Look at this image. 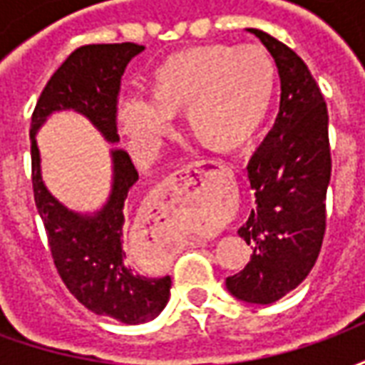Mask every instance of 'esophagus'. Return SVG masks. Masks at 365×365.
Masks as SVG:
<instances>
[{"label": "esophagus", "instance_id": "34e87169", "mask_svg": "<svg viewBox=\"0 0 365 365\" xmlns=\"http://www.w3.org/2000/svg\"><path fill=\"white\" fill-rule=\"evenodd\" d=\"M217 168H222L221 164H215V162H195V164H191V166H187L185 170H182V180H187L190 175H193L195 180H203V178H207L209 174H213V172H217ZM191 178V180H193Z\"/></svg>", "mask_w": 365, "mask_h": 365}]
</instances>
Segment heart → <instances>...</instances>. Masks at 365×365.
<instances>
[{"mask_svg": "<svg viewBox=\"0 0 365 365\" xmlns=\"http://www.w3.org/2000/svg\"><path fill=\"white\" fill-rule=\"evenodd\" d=\"M277 68L258 44H201L170 54L152 70L148 103L125 99L117 109L120 135L138 150L170 133V119L185 117L190 136L219 154L240 150L260 130L274 103Z\"/></svg>", "mask_w": 365, "mask_h": 365, "instance_id": "heart-1", "label": "heart"}]
</instances>
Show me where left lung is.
<instances>
[{
  "mask_svg": "<svg viewBox=\"0 0 365 365\" xmlns=\"http://www.w3.org/2000/svg\"><path fill=\"white\" fill-rule=\"evenodd\" d=\"M274 56L282 99L274 128L248 162L256 205L238 229L252 254L227 277L232 297L269 305L305 279L319 258L330 182L329 111L319 86L289 46L248 29Z\"/></svg>",
  "mask_w": 365,
  "mask_h": 365,
  "instance_id": "left-lung-1",
  "label": "left lung"
}]
</instances>
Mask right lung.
I'll return each mask as SVG.
<instances>
[{
    "mask_svg": "<svg viewBox=\"0 0 365 365\" xmlns=\"http://www.w3.org/2000/svg\"><path fill=\"white\" fill-rule=\"evenodd\" d=\"M144 46L135 43L86 44L76 48L52 74L31 117L33 191L43 219L52 260L62 282L91 313L125 324H140L162 313L170 299V275L135 274L125 252L128 191L138 180L130 156L113 148V183L105 205L78 213L46 190L41 174L36 133L56 111L83 115L107 143H119L117 96L120 76Z\"/></svg>",
    "mask_w": 365,
    "mask_h": 365,
    "instance_id": "right-lung-1",
    "label": "right lung"
}]
</instances>
